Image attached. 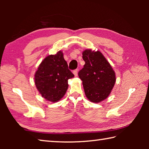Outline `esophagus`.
I'll list each match as a JSON object with an SVG mask.
<instances>
[{
    "label": "esophagus",
    "instance_id": "34e87169",
    "mask_svg": "<svg viewBox=\"0 0 149 149\" xmlns=\"http://www.w3.org/2000/svg\"><path fill=\"white\" fill-rule=\"evenodd\" d=\"M73 73H74L75 77H77V74H78V70H75L73 72Z\"/></svg>",
    "mask_w": 149,
    "mask_h": 149
}]
</instances>
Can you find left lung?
I'll use <instances>...</instances> for the list:
<instances>
[{"label":"left lung","instance_id":"8db88e82","mask_svg":"<svg viewBox=\"0 0 149 149\" xmlns=\"http://www.w3.org/2000/svg\"><path fill=\"white\" fill-rule=\"evenodd\" d=\"M82 54L85 64L78 75L85 96L92 102H102L107 99L115 85L114 70L99 50L86 49Z\"/></svg>","mask_w":149,"mask_h":149}]
</instances>
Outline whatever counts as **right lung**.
<instances>
[{"mask_svg": "<svg viewBox=\"0 0 149 149\" xmlns=\"http://www.w3.org/2000/svg\"><path fill=\"white\" fill-rule=\"evenodd\" d=\"M74 77L60 50L41 62L35 74V84L42 97L56 102L64 97L68 88V79Z\"/></svg>", "mask_w": 149, "mask_h": 149, "instance_id": "add662e5", "label": "right lung"}]
</instances>
